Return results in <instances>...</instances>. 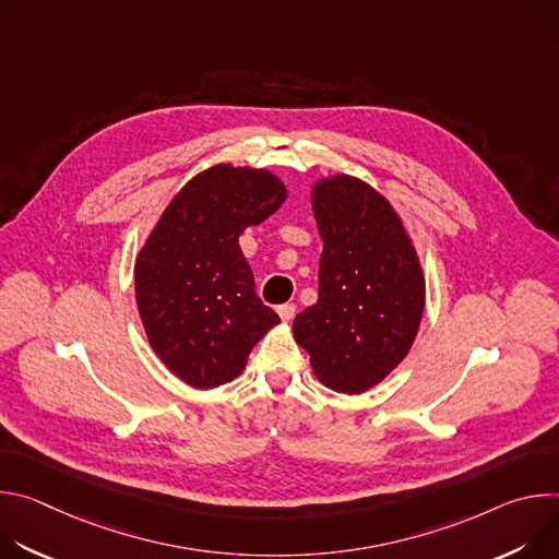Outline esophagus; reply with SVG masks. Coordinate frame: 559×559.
Returning a JSON list of instances; mask_svg holds the SVG:
<instances>
[{
	"mask_svg": "<svg viewBox=\"0 0 559 559\" xmlns=\"http://www.w3.org/2000/svg\"><path fill=\"white\" fill-rule=\"evenodd\" d=\"M276 311H278V316H281V321H283V323H289L292 318H294V313H296V305L287 302V305H281Z\"/></svg>",
	"mask_w": 559,
	"mask_h": 559,
	"instance_id": "esophagus-1",
	"label": "esophagus"
}]
</instances>
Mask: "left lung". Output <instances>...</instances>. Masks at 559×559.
I'll return each mask as SVG.
<instances>
[{
	"label": "left lung",
	"instance_id": "8db88e82",
	"mask_svg": "<svg viewBox=\"0 0 559 559\" xmlns=\"http://www.w3.org/2000/svg\"><path fill=\"white\" fill-rule=\"evenodd\" d=\"M311 207L323 238L318 300L294 318V338L325 386L362 393L409 354L425 274L401 216L369 183L316 181Z\"/></svg>",
	"mask_w": 559,
	"mask_h": 559
}]
</instances>
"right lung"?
<instances>
[{
  "mask_svg": "<svg viewBox=\"0 0 559 559\" xmlns=\"http://www.w3.org/2000/svg\"><path fill=\"white\" fill-rule=\"evenodd\" d=\"M285 199L287 188L267 170L212 166L170 201L136 257V307L150 347L194 389L234 380L281 323L257 296L238 236Z\"/></svg>",
  "mask_w": 559,
  "mask_h": 559,
  "instance_id": "add662e5",
  "label": "right lung"
}]
</instances>
